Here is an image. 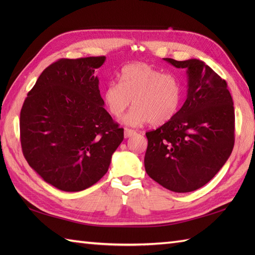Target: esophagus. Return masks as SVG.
<instances>
[{"instance_id":"1","label":"esophagus","mask_w":255,"mask_h":255,"mask_svg":"<svg viewBox=\"0 0 255 255\" xmlns=\"http://www.w3.org/2000/svg\"><path fill=\"white\" fill-rule=\"evenodd\" d=\"M136 134V131L132 130V129H129V128H125V137L129 138L131 136H134Z\"/></svg>"}]
</instances>
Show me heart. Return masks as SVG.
<instances>
[{
  "instance_id": "heart-1",
  "label": "heart",
  "mask_w": 255,
  "mask_h": 255,
  "mask_svg": "<svg viewBox=\"0 0 255 255\" xmlns=\"http://www.w3.org/2000/svg\"><path fill=\"white\" fill-rule=\"evenodd\" d=\"M118 83L106 85L103 102L111 115L121 117L132 101L133 110L123 119L128 126L137 127L149 122L161 126L169 123L180 108L183 97L180 81L147 63L125 66L118 75Z\"/></svg>"
}]
</instances>
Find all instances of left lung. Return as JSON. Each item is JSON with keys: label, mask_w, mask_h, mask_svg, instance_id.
Masks as SVG:
<instances>
[{"label": "left lung", "mask_w": 255, "mask_h": 255, "mask_svg": "<svg viewBox=\"0 0 255 255\" xmlns=\"http://www.w3.org/2000/svg\"><path fill=\"white\" fill-rule=\"evenodd\" d=\"M163 60L185 69L187 97L169 123L145 133L147 174L175 193H188L207 184L235 144V108L226 81L198 59Z\"/></svg>", "instance_id": "8db88e82"}]
</instances>
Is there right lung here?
Wrapping results in <instances>:
<instances>
[{
  "label": "right lung",
  "mask_w": 255,
  "mask_h": 255,
  "mask_svg": "<svg viewBox=\"0 0 255 255\" xmlns=\"http://www.w3.org/2000/svg\"><path fill=\"white\" fill-rule=\"evenodd\" d=\"M106 57L60 59L46 68L20 111L21 150L42 180L80 192L106 174L124 129L104 108L95 70Z\"/></svg>",
  "instance_id": "add662e5"
}]
</instances>
